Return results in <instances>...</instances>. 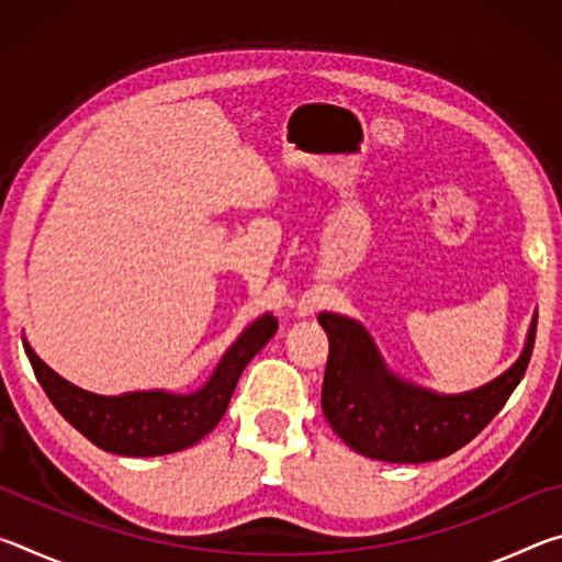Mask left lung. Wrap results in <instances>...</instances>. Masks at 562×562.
<instances>
[{"mask_svg": "<svg viewBox=\"0 0 562 562\" xmlns=\"http://www.w3.org/2000/svg\"><path fill=\"white\" fill-rule=\"evenodd\" d=\"M329 337L322 412L331 429L361 456L389 463H426L475 439L520 384L536 345L532 317L526 347L508 372L463 394H436L389 372L357 319L322 312Z\"/></svg>", "mask_w": 562, "mask_h": 562, "instance_id": "obj_1", "label": "left lung"}]
</instances>
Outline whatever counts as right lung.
<instances>
[{
    "label": "right lung",
    "mask_w": 562,
    "mask_h": 562,
    "mask_svg": "<svg viewBox=\"0 0 562 562\" xmlns=\"http://www.w3.org/2000/svg\"><path fill=\"white\" fill-rule=\"evenodd\" d=\"M274 331H278V319L272 315L255 319L217 361L213 376L203 389L193 394H170L156 389V392L99 396L61 379L34 355L26 341L24 351L56 412L91 443L119 456H164L188 449L215 429L227 412L247 361L268 345Z\"/></svg>",
    "instance_id": "add662e5"
}]
</instances>
